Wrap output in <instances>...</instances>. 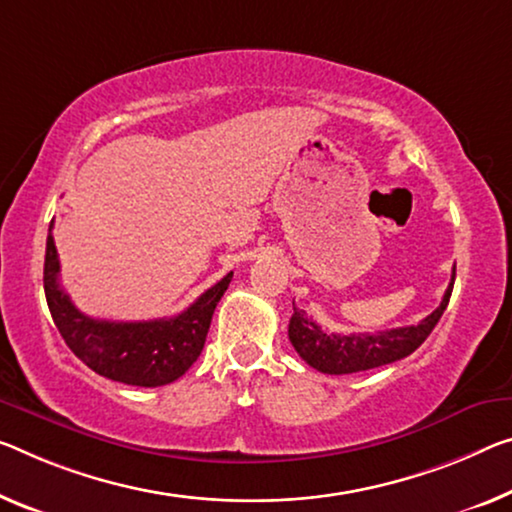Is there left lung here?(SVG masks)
<instances>
[{
  "instance_id": "1",
  "label": "left lung",
  "mask_w": 512,
  "mask_h": 512,
  "mask_svg": "<svg viewBox=\"0 0 512 512\" xmlns=\"http://www.w3.org/2000/svg\"><path fill=\"white\" fill-rule=\"evenodd\" d=\"M455 267L451 274L442 304L423 318L419 325H407L398 329H384V332H366V334H334L325 332L313 318L306 316V311L297 309L293 304V318L288 325V338L293 343L306 364L327 375H348L359 371H371L384 364L403 359L419 348L426 341L432 329L446 311L448 300L453 293Z\"/></svg>"
}]
</instances>
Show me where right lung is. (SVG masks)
Masks as SVG:
<instances>
[{"label":"right lung","mask_w":512,"mask_h":512,"mask_svg":"<svg viewBox=\"0 0 512 512\" xmlns=\"http://www.w3.org/2000/svg\"><path fill=\"white\" fill-rule=\"evenodd\" d=\"M59 270L50 224L43 286L54 325L75 357L91 371L132 387H162L178 380L194 364L206 343L217 302L233 279V272H229L174 318L114 322L84 316L61 288Z\"/></svg>","instance_id":"obj_1"}]
</instances>
